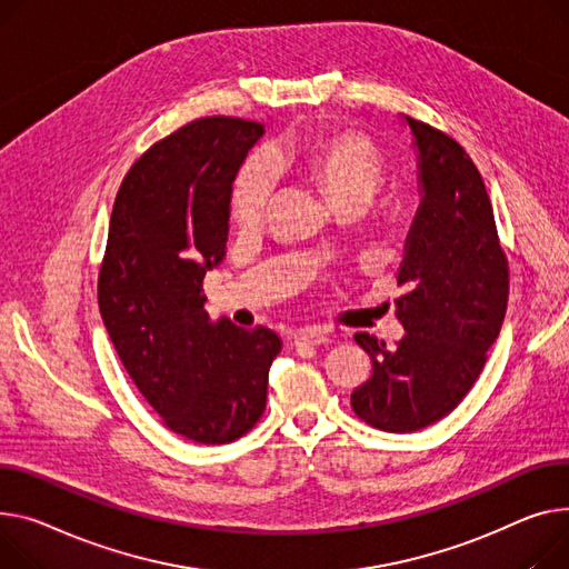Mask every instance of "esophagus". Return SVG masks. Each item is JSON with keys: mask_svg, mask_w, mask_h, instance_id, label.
<instances>
[{"mask_svg": "<svg viewBox=\"0 0 569 569\" xmlns=\"http://www.w3.org/2000/svg\"><path fill=\"white\" fill-rule=\"evenodd\" d=\"M325 343H331V333L329 331H322L318 327H309V329H301L292 336V346L299 348V346H325Z\"/></svg>", "mask_w": 569, "mask_h": 569, "instance_id": "1", "label": "esophagus"}]
</instances>
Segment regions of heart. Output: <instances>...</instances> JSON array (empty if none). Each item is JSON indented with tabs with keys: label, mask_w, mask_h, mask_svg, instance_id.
I'll return each mask as SVG.
<instances>
[{
	"label": "heart",
	"mask_w": 569,
	"mask_h": 569,
	"mask_svg": "<svg viewBox=\"0 0 569 569\" xmlns=\"http://www.w3.org/2000/svg\"><path fill=\"white\" fill-rule=\"evenodd\" d=\"M295 160L336 201L368 199L382 176L377 146L357 130L343 128L320 134L299 148ZM279 180V167L270 150H256L236 176L231 217L240 229H253L268 214Z\"/></svg>",
	"instance_id": "obj_1"
}]
</instances>
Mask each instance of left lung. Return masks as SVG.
Returning <instances> with one entry per match:
<instances>
[{
  "mask_svg": "<svg viewBox=\"0 0 569 569\" xmlns=\"http://www.w3.org/2000/svg\"><path fill=\"white\" fill-rule=\"evenodd\" d=\"M419 148L421 206L405 244L396 316L405 336L393 350L359 331L372 375L352 391L361 421L385 432L428 428L456 409L499 338L510 290L480 171L446 132L405 117Z\"/></svg>",
  "mask_w": 569,
  "mask_h": 569,
  "instance_id": "left-lung-1",
  "label": "left lung"
}]
</instances>
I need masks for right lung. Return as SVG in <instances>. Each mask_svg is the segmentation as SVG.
I'll list each match as a JSON object with an SVG mask.
<instances>
[{"mask_svg": "<svg viewBox=\"0 0 569 569\" xmlns=\"http://www.w3.org/2000/svg\"><path fill=\"white\" fill-rule=\"evenodd\" d=\"M233 117L197 119L150 146L113 201L98 305L113 348L162 423L197 443L247 435L268 400L281 338L203 309L223 258L233 180L262 137Z\"/></svg>", "mask_w": 569, "mask_h": 569, "instance_id": "add662e5", "label": "right lung"}]
</instances>
